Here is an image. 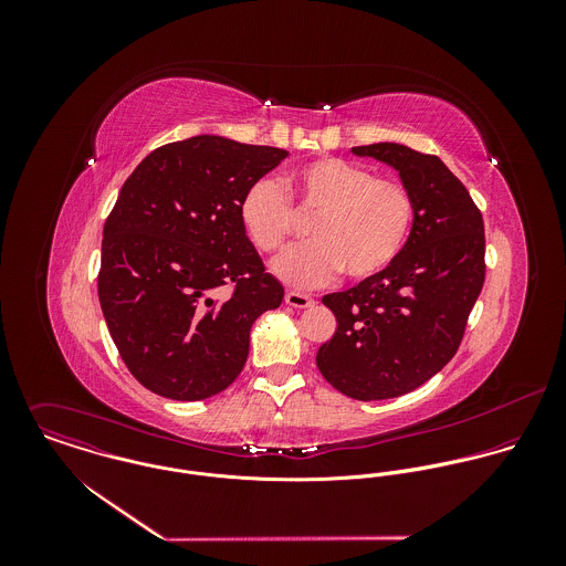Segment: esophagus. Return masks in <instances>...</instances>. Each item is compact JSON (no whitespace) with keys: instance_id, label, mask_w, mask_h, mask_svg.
Masks as SVG:
<instances>
[{"instance_id":"1","label":"esophagus","mask_w":566,"mask_h":566,"mask_svg":"<svg viewBox=\"0 0 566 566\" xmlns=\"http://www.w3.org/2000/svg\"><path fill=\"white\" fill-rule=\"evenodd\" d=\"M285 303H287L290 307H296V310L314 307V298L307 296V294H301V292H287V294H285Z\"/></svg>"}]
</instances>
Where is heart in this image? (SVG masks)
I'll return each mask as SVG.
<instances>
[{
  "label": "heart",
  "mask_w": 566,
  "mask_h": 566,
  "mask_svg": "<svg viewBox=\"0 0 566 566\" xmlns=\"http://www.w3.org/2000/svg\"><path fill=\"white\" fill-rule=\"evenodd\" d=\"M292 200L314 216L316 242L287 250L274 261V274L292 287L312 290L331 283L342 270L353 281L381 274L403 250L413 224V198L403 182L375 178L361 165L326 157L292 174ZM243 229L261 252H279L292 229L294 209L283 187L259 178L243 193Z\"/></svg>",
  "instance_id": "b5f03b06"
}]
</instances>
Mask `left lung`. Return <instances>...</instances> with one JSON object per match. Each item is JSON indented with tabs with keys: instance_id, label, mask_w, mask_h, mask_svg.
I'll use <instances>...</instances> for the list:
<instances>
[{
	"instance_id": "left-lung-1",
	"label": "left lung",
	"mask_w": 566,
	"mask_h": 566,
	"mask_svg": "<svg viewBox=\"0 0 566 566\" xmlns=\"http://www.w3.org/2000/svg\"><path fill=\"white\" fill-rule=\"evenodd\" d=\"M353 155L397 169L416 213L403 250L381 274L324 296L337 326L316 364L342 395L384 401L416 390L455 355L484 285V220L438 157L388 142Z\"/></svg>"
}]
</instances>
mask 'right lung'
Wrapping results in <instances>:
<instances>
[{
  "instance_id": "obj_1",
  "label": "right lung",
  "mask_w": 566,
  "mask_h": 566,
  "mask_svg": "<svg viewBox=\"0 0 566 566\" xmlns=\"http://www.w3.org/2000/svg\"><path fill=\"white\" fill-rule=\"evenodd\" d=\"M287 155L198 135L157 148L126 178L102 233L97 296L124 364L155 395L227 390L252 324L281 305L283 285L248 240L240 205Z\"/></svg>"
}]
</instances>
